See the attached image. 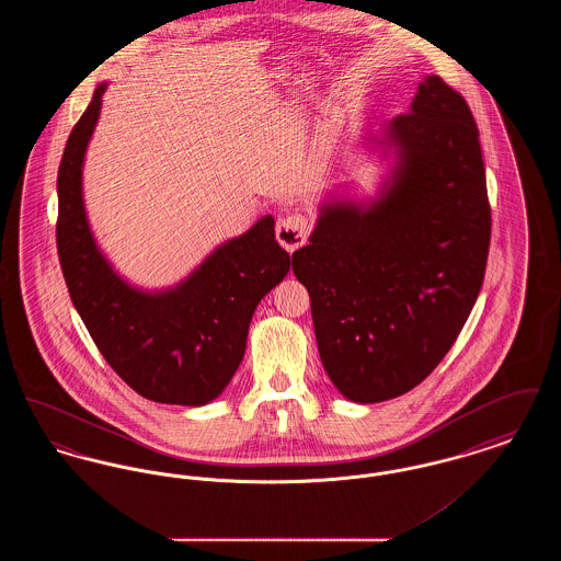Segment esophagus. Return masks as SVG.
Returning <instances> with one entry per match:
<instances>
[{
	"mask_svg": "<svg viewBox=\"0 0 561 561\" xmlns=\"http://www.w3.org/2000/svg\"><path fill=\"white\" fill-rule=\"evenodd\" d=\"M309 218L302 214H290L286 218H282L275 227V238L288 250L294 252L300 245H305L307 236H309Z\"/></svg>",
	"mask_w": 561,
	"mask_h": 561,
	"instance_id": "obj_1",
	"label": "esophagus"
}]
</instances>
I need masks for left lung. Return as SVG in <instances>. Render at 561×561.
<instances>
[{"mask_svg": "<svg viewBox=\"0 0 561 561\" xmlns=\"http://www.w3.org/2000/svg\"><path fill=\"white\" fill-rule=\"evenodd\" d=\"M366 142L391 161L376 197L323 199L293 254L321 364L355 403L400 398L437 368L478 300L492 225L476 119L442 78Z\"/></svg>", "mask_w": 561, "mask_h": 561, "instance_id": "obj_1", "label": "left lung"}]
</instances>
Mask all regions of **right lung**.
I'll return each instance as SVG.
<instances>
[{
  "label": "right lung",
  "mask_w": 561,
  "mask_h": 561,
  "mask_svg": "<svg viewBox=\"0 0 561 561\" xmlns=\"http://www.w3.org/2000/svg\"><path fill=\"white\" fill-rule=\"evenodd\" d=\"M99 83L69 134L58 168V259L73 307L108 366L147 400L206 405L240 368L261 298L290 271L267 214L243 236L214 248L183 282L142 290L99 248L83 204V160L101 117Z\"/></svg>",
  "instance_id": "right-lung-1"
}]
</instances>
